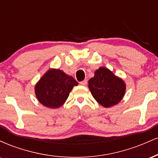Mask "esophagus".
Listing matches in <instances>:
<instances>
[{"instance_id": "esophagus-1", "label": "esophagus", "mask_w": 158, "mask_h": 158, "mask_svg": "<svg viewBox=\"0 0 158 158\" xmlns=\"http://www.w3.org/2000/svg\"><path fill=\"white\" fill-rule=\"evenodd\" d=\"M87 83H88V81L87 80H83V81H80V85H82V86H86Z\"/></svg>"}]
</instances>
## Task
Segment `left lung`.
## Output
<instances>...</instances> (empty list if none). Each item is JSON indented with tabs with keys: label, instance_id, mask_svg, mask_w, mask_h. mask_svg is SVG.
Returning a JSON list of instances; mask_svg holds the SVG:
<instances>
[{
	"label": "left lung",
	"instance_id": "left-lung-1",
	"mask_svg": "<svg viewBox=\"0 0 158 158\" xmlns=\"http://www.w3.org/2000/svg\"><path fill=\"white\" fill-rule=\"evenodd\" d=\"M88 88L98 103L105 108L117 105L126 92V84L109 69L101 67L88 81Z\"/></svg>",
	"mask_w": 158,
	"mask_h": 158
}]
</instances>
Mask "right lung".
I'll use <instances>...</instances> for the list:
<instances>
[{
  "label": "right lung",
  "mask_w": 158,
  "mask_h": 158,
  "mask_svg": "<svg viewBox=\"0 0 158 158\" xmlns=\"http://www.w3.org/2000/svg\"><path fill=\"white\" fill-rule=\"evenodd\" d=\"M78 85L73 77L62 70L50 69L36 83L35 93L43 106L57 108L64 104L73 86Z\"/></svg>",
  "instance_id": "1"
}]
</instances>
